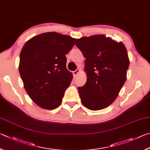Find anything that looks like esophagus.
<instances>
[{
	"label": "esophagus",
	"instance_id": "34e87169",
	"mask_svg": "<svg viewBox=\"0 0 150 150\" xmlns=\"http://www.w3.org/2000/svg\"><path fill=\"white\" fill-rule=\"evenodd\" d=\"M80 72V70L78 69V68H77V69L75 71H74L73 74H74V76H76L78 74H79Z\"/></svg>",
	"mask_w": 150,
	"mask_h": 150
}]
</instances>
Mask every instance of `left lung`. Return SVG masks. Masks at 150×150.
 Returning a JSON list of instances; mask_svg holds the SVG:
<instances>
[{
    "instance_id": "obj_1",
    "label": "left lung",
    "mask_w": 150,
    "mask_h": 150,
    "mask_svg": "<svg viewBox=\"0 0 150 150\" xmlns=\"http://www.w3.org/2000/svg\"><path fill=\"white\" fill-rule=\"evenodd\" d=\"M75 44L86 58L87 81L78 88L82 103L92 111L106 108L115 100L127 80V49L122 42L104 35L83 37Z\"/></svg>"
}]
</instances>
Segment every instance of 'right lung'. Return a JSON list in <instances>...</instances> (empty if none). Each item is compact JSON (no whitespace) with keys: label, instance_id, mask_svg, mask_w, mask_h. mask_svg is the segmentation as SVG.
<instances>
[{"label":"right lung","instance_id":"1","mask_svg":"<svg viewBox=\"0 0 150 150\" xmlns=\"http://www.w3.org/2000/svg\"><path fill=\"white\" fill-rule=\"evenodd\" d=\"M75 40L57 32L44 33L30 39L21 51V78L29 96L41 108L53 109L61 103L72 80L65 55Z\"/></svg>","mask_w":150,"mask_h":150}]
</instances>
